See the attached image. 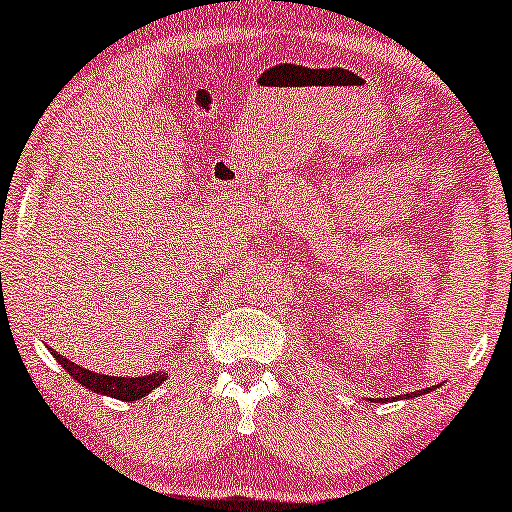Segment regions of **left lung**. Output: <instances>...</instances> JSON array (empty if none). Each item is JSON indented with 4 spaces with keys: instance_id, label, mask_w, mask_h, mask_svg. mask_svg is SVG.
<instances>
[{
    "instance_id": "left-lung-1",
    "label": "left lung",
    "mask_w": 512,
    "mask_h": 512,
    "mask_svg": "<svg viewBox=\"0 0 512 512\" xmlns=\"http://www.w3.org/2000/svg\"><path fill=\"white\" fill-rule=\"evenodd\" d=\"M429 391H431V389H422V391H410V394H403L401 398H417V396H422V394H429ZM382 401H384V398H382Z\"/></svg>"
}]
</instances>
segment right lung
<instances>
[{"label":"right lung","instance_id":"obj_1","mask_svg":"<svg viewBox=\"0 0 512 512\" xmlns=\"http://www.w3.org/2000/svg\"><path fill=\"white\" fill-rule=\"evenodd\" d=\"M51 349V347H48ZM53 359L60 363L62 368L67 370L69 375L74 377L76 382L83 384L88 391H93V394H102V396H111V398H118V401H139V398L149 396L153 389L160 387L167 377L165 370H158V373H151V375H142V377H116V375H102V373H95V370H88L79 366V363L65 359V356L53 352Z\"/></svg>","mask_w":512,"mask_h":512}]
</instances>
